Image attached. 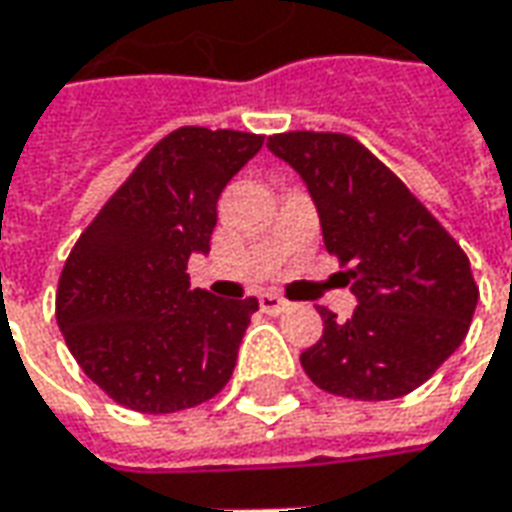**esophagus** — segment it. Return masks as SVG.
I'll return each instance as SVG.
<instances>
[{
	"label": "esophagus",
	"mask_w": 512,
	"mask_h": 512,
	"mask_svg": "<svg viewBox=\"0 0 512 512\" xmlns=\"http://www.w3.org/2000/svg\"><path fill=\"white\" fill-rule=\"evenodd\" d=\"M257 300H260V309L266 311V314H280V311L289 309V300H283V297L274 294V291H263Z\"/></svg>",
	"instance_id": "1"
}]
</instances>
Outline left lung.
<instances>
[{
  "instance_id": "obj_1",
  "label": "left lung",
  "mask_w": 512,
  "mask_h": 512,
  "mask_svg": "<svg viewBox=\"0 0 512 512\" xmlns=\"http://www.w3.org/2000/svg\"><path fill=\"white\" fill-rule=\"evenodd\" d=\"M269 150L309 189L323 240L357 297L351 320L320 309L323 337L300 354L334 397L397 399L419 388L465 340L479 286L442 223L377 155L343 133L272 135Z\"/></svg>"
}]
</instances>
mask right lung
Returning a JSON list of instances; mask_svg holds the SVG:
<instances>
[{"label": "right lung", "mask_w": 512, "mask_h": 512, "mask_svg": "<svg viewBox=\"0 0 512 512\" xmlns=\"http://www.w3.org/2000/svg\"><path fill=\"white\" fill-rule=\"evenodd\" d=\"M263 135L181 127L161 138L81 232L56 291V320L81 371L124 408L175 414L229 382L255 297L189 289L209 252L218 198Z\"/></svg>", "instance_id": "obj_1"}]
</instances>
